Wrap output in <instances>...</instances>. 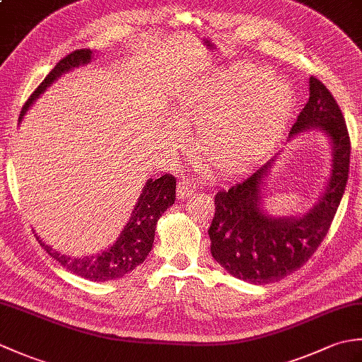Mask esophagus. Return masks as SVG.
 <instances>
[{
	"label": "esophagus",
	"mask_w": 362,
	"mask_h": 362,
	"mask_svg": "<svg viewBox=\"0 0 362 362\" xmlns=\"http://www.w3.org/2000/svg\"><path fill=\"white\" fill-rule=\"evenodd\" d=\"M197 188V182L193 179H188V177H183V179L177 183V193H179L180 199H185L189 194H193V191Z\"/></svg>",
	"instance_id": "esophagus-1"
}]
</instances>
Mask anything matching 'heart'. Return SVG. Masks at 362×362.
Listing matches in <instances>:
<instances>
[{"instance_id":"heart-1","label":"heart","mask_w":362,"mask_h":362,"mask_svg":"<svg viewBox=\"0 0 362 362\" xmlns=\"http://www.w3.org/2000/svg\"><path fill=\"white\" fill-rule=\"evenodd\" d=\"M294 107V91L267 68L236 65L197 83L182 99L180 124L201 127L197 144L218 169L249 161L279 132Z\"/></svg>"}]
</instances>
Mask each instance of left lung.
Segmentation results:
<instances>
[{"label":"left lung","mask_w":362,"mask_h":362,"mask_svg":"<svg viewBox=\"0 0 362 362\" xmlns=\"http://www.w3.org/2000/svg\"><path fill=\"white\" fill-rule=\"evenodd\" d=\"M311 127L332 138L333 169L324 196L305 216L272 219L259 210L261 185L274 158L214 194L211 255L236 279L253 284L279 281L302 267L328 233L349 180L351 146L339 105L316 76L310 78L308 103L289 138Z\"/></svg>","instance_id":"8db88e82"}]
</instances>
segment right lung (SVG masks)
I'll return each instance as SVG.
<instances>
[{
  "instance_id": "right-lung-1",
  "label": "right lung",
  "mask_w": 362,
  "mask_h": 362,
  "mask_svg": "<svg viewBox=\"0 0 362 362\" xmlns=\"http://www.w3.org/2000/svg\"><path fill=\"white\" fill-rule=\"evenodd\" d=\"M91 59L90 49H76L68 54L59 64L52 68L51 73L46 76L43 82L35 88L33 95L29 96L20 113V119L26 113L28 107L33 104L34 99L40 96V93L49 87L60 74L71 70L74 66L88 64ZM175 201V177L171 174L161 175L160 179H151L146 183L143 193L138 199L135 210L130 216L127 226L122 230L118 241L115 243L109 250L99 253L96 257L87 258H71L52 250L46 245L40 238L37 241L49 255L59 261L60 266L66 267L68 271L82 276L91 281H109L113 279L124 276L127 272L134 271L140 266L146 257L149 255L153 244V235H156V224L169 206Z\"/></svg>"
}]
</instances>
